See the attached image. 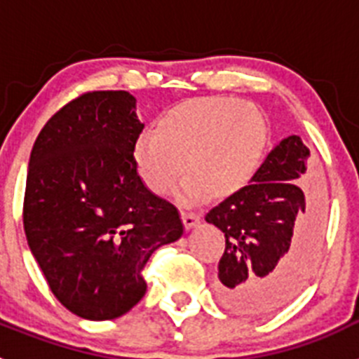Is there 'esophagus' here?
<instances>
[{
  "instance_id": "esophagus-1",
  "label": "esophagus",
  "mask_w": 359,
  "mask_h": 359,
  "mask_svg": "<svg viewBox=\"0 0 359 359\" xmlns=\"http://www.w3.org/2000/svg\"><path fill=\"white\" fill-rule=\"evenodd\" d=\"M182 217H183V224H185L187 230L198 226L199 221H201V215H199L198 212H183Z\"/></svg>"
}]
</instances>
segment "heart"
Here are the masks:
<instances>
[{"mask_svg":"<svg viewBox=\"0 0 359 359\" xmlns=\"http://www.w3.org/2000/svg\"><path fill=\"white\" fill-rule=\"evenodd\" d=\"M266 147V126L252 104L198 98L177 104L140 136L138 174L149 190L165 194L182 174L185 196L223 199L250 183Z\"/></svg>","mask_w":359,"mask_h":359,"instance_id":"b5f03b06","label":"heart"}]
</instances>
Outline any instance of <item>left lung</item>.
Listing matches in <instances>:
<instances>
[{"label": "left lung", "instance_id": "8db88e82", "mask_svg": "<svg viewBox=\"0 0 359 359\" xmlns=\"http://www.w3.org/2000/svg\"><path fill=\"white\" fill-rule=\"evenodd\" d=\"M309 149L297 135L269 152L252 183L219 203L207 223L224 233L215 293L228 311L268 315L286 306L309 278L320 248L322 208L298 182Z\"/></svg>", "mask_w": 359, "mask_h": 359}]
</instances>
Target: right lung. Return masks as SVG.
<instances>
[{"label":"right lung","mask_w":359,"mask_h":359,"mask_svg":"<svg viewBox=\"0 0 359 359\" xmlns=\"http://www.w3.org/2000/svg\"><path fill=\"white\" fill-rule=\"evenodd\" d=\"M128 91H88L44 123L30 152L23 226L55 298L86 320L140 302L154 250L183 233L180 212L142 182L144 123Z\"/></svg>","instance_id":"obj_1"}]
</instances>
